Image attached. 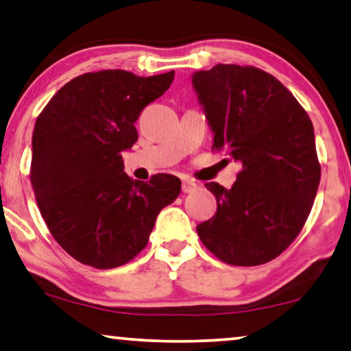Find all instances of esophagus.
I'll use <instances>...</instances> for the list:
<instances>
[{"label": "esophagus", "mask_w": 351, "mask_h": 351, "mask_svg": "<svg viewBox=\"0 0 351 351\" xmlns=\"http://www.w3.org/2000/svg\"><path fill=\"white\" fill-rule=\"evenodd\" d=\"M181 189H182V192H184V193H192V192H195L198 189V184H195V182H193V181L184 180V181H182Z\"/></svg>", "instance_id": "obj_1"}]
</instances>
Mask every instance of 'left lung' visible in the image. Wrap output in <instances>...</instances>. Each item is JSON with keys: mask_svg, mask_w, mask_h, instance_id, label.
Returning <instances> with one entry per match:
<instances>
[{"mask_svg": "<svg viewBox=\"0 0 351 351\" xmlns=\"http://www.w3.org/2000/svg\"><path fill=\"white\" fill-rule=\"evenodd\" d=\"M192 85L214 132L213 149L243 165L232 189L205 184L217 211L198 223V237L223 263H268L300 234L320 184L309 114L254 66L217 64L195 72Z\"/></svg>", "mask_w": 351, "mask_h": 351, "instance_id": "1", "label": "left lung"}]
</instances>
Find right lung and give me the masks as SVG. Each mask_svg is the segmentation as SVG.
I'll return each instance as SVG.
<instances>
[{"label":"right lung","instance_id":"obj_1","mask_svg":"<svg viewBox=\"0 0 351 351\" xmlns=\"http://www.w3.org/2000/svg\"><path fill=\"white\" fill-rule=\"evenodd\" d=\"M173 77L175 71L88 72L66 83L36 119L29 171L36 202L56 243L83 265L129 263L148 244L160 209L180 195V178L134 181L121 156L137 142L140 113Z\"/></svg>","mask_w":351,"mask_h":351}]
</instances>
